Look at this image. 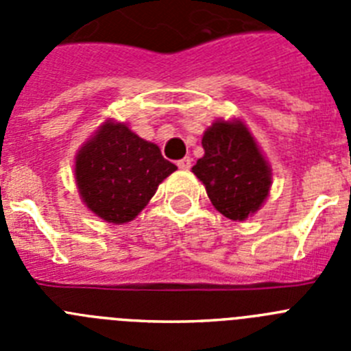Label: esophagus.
Masks as SVG:
<instances>
[{"label":"esophagus","mask_w":351,"mask_h":351,"mask_svg":"<svg viewBox=\"0 0 351 351\" xmlns=\"http://www.w3.org/2000/svg\"><path fill=\"white\" fill-rule=\"evenodd\" d=\"M178 167L181 170H188L191 167V158L186 156V158H182V160H179L178 161Z\"/></svg>","instance_id":"esophagus-1"}]
</instances>
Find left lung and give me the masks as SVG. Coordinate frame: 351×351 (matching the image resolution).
<instances>
[{
    "label": "left lung",
    "mask_w": 351,
    "mask_h": 351,
    "mask_svg": "<svg viewBox=\"0 0 351 351\" xmlns=\"http://www.w3.org/2000/svg\"><path fill=\"white\" fill-rule=\"evenodd\" d=\"M204 156L191 172L206 186L214 209L244 221L265 204L272 169L243 119H216L204 132Z\"/></svg>",
    "instance_id": "left-lung-1"
}]
</instances>
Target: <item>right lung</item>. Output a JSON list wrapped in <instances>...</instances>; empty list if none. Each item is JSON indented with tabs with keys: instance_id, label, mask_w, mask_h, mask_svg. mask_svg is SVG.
Masks as SVG:
<instances>
[{
	"instance_id": "1",
	"label": "right lung",
	"mask_w": 351,
	"mask_h": 351,
	"mask_svg": "<svg viewBox=\"0 0 351 351\" xmlns=\"http://www.w3.org/2000/svg\"><path fill=\"white\" fill-rule=\"evenodd\" d=\"M176 170L156 144L126 123L105 119L77 151L73 176L84 206L104 221L123 225L137 218Z\"/></svg>"
}]
</instances>
